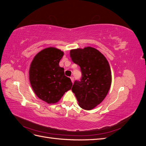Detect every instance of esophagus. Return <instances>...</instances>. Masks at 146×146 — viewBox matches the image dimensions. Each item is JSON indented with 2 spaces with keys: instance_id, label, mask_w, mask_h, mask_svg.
<instances>
[{
  "instance_id": "34e87169",
  "label": "esophagus",
  "mask_w": 146,
  "mask_h": 146,
  "mask_svg": "<svg viewBox=\"0 0 146 146\" xmlns=\"http://www.w3.org/2000/svg\"><path fill=\"white\" fill-rule=\"evenodd\" d=\"M70 80H71L72 82V83H74V77H73V76H71V77H70Z\"/></svg>"
}]
</instances>
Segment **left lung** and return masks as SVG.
Here are the masks:
<instances>
[{
	"instance_id": "8db88e82",
	"label": "left lung",
	"mask_w": 146,
	"mask_h": 146,
	"mask_svg": "<svg viewBox=\"0 0 146 146\" xmlns=\"http://www.w3.org/2000/svg\"><path fill=\"white\" fill-rule=\"evenodd\" d=\"M70 56L82 72L80 80L74 82L72 91L82 108L93 109L105 98L111 86L108 61L98 50L91 47L71 50Z\"/></svg>"
}]
</instances>
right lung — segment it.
Instances as JSON below:
<instances>
[{"mask_svg":"<svg viewBox=\"0 0 146 146\" xmlns=\"http://www.w3.org/2000/svg\"><path fill=\"white\" fill-rule=\"evenodd\" d=\"M63 55L58 48H46L34 57L30 65L29 79L32 89L39 99L48 104L58 102L72 85L59 66Z\"/></svg>","mask_w":146,"mask_h":146,"instance_id":"1","label":"right lung"}]
</instances>
